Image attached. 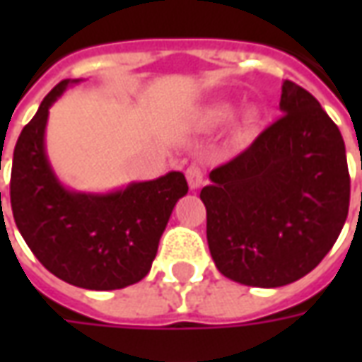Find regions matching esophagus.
<instances>
[{
	"mask_svg": "<svg viewBox=\"0 0 362 362\" xmlns=\"http://www.w3.org/2000/svg\"><path fill=\"white\" fill-rule=\"evenodd\" d=\"M186 180H188L189 188L197 189L204 184V170L197 165H189L188 168H186Z\"/></svg>",
	"mask_w": 362,
	"mask_h": 362,
	"instance_id": "esophagus-1",
	"label": "esophagus"
}]
</instances>
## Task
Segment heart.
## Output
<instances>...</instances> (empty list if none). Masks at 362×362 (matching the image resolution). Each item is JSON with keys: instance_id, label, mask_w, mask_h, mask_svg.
<instances>
[{"instance_id": "b5f03b06", "label": "heart", "mask_w": 362, "mask_h": 362, "mask_svg": "<svg viewBox=\"0 0 362 362\" xmlns=\"http://www.w3.org/2000/svg\"><path fill=\"white\" fill-rule=\"evenodd\" d=\"M233 106L228 103H215L211 106H205L204 110L199 112V119L207 124V126H217L223 124L225 119L230 116ZM259 119V114L256 108H246L235 118V129L238 135H248L256 127Z\"/></svg>"}]
</instances>
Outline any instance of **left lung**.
I'll return each instance as SVG.
<instances>
[{
	"instance_id": "1",
	"label": "left lung",
	"mask_w": 362,
	"mask_h": 362,
	"mask_svg": "<svg viewBox=\"0 0 362 362\" xmlns=\"http://www.w3.org/2000/svg\"><path fill=\"white\" fill-rule=\"evenodd\" d=\"M279 118L202 189L207 244L225 277L248 287L310 273L341 233L349 170L341 132L314 96L281 85Z\"/></svg>"
}]
</instances>
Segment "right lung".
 <instances>
[{"label":"right lung","instance_id":"add662e5","mask_svg":"<svg viewBox=\"0 0 362 362\" xmlns=\"http://www.w3.org/2000/svg\"><path fill=\"white\" fill-rule=\"evenodd\" d=\"M77 83L81 79L56 85L23 127L13 151L11 209L25 243L48 272L75 287L114 291L149 273L188 182L170 170L100 194L67 188L46 153V124L52 104Z\"/></svg>","mask_w":362,"mask_h":362}]
</instances>
